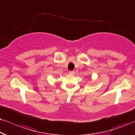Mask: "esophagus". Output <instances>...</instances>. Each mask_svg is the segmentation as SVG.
Wrapping results in <instances>:
<instances>
[{
	"label": "esophagus",
	"mask_w": 135,
	"mask_h": 135,
	"mask_svg": "<svg viewBox=\"0 0 135 135\" xmlns=\"http://www.w3.org/2000/svg\"><path fill=\"white\" fill-rule=\"evenodd\" d=\"M69 73L70 75H73L75 73V71L74 70H71V71H69Z\"/></svg>",
	"instance_id": "esophagus-1"
}]
</instances>
